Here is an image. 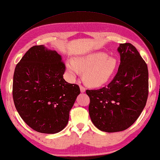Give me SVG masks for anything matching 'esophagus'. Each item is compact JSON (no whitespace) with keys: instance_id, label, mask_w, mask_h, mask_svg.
Instances as JSON below:
<instances>
[{"instance_id":"obj_1","label":"esophagus","mask_w":160,"mask_h":160,"mask_svg":"<svg viewBox=\"0 0 160 160\" xmlns=\"http://www.w3.org/2000/svg\"><path fill=\"white\" fill-rule=\"evenodd\" d=\"M80 90H81V92H82V93H84L85 92V88L83 87V86H82V85H80Z\"/></svg>"}]
</instances>
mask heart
<instances>
[{
    "label": "heart",
    "instance_id": "1",
    "mask_svg": "<svg viewBox=\"0 0 160 160\" xmlns=\"http://www.w3.org/2000/svg\"><path fill=\"white\" fill-rule=\"evenodd\" d=\"M119 62L115 57L108 56L102 52H93L75 58L66 63L67 72L75 79L83 71V79L89 86L100 87L107 83L118 68Z\"/></svg>",
    "mask_w": 160,
    "mask_h": 160
}]
</instances>
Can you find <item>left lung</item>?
<instances>
[{
  "mask_svg": "<svg viewBox=\"0 0 160 160\" xmlns=\"http://www.w3.org/2000/svg\"><path fill=\"white\" fill-rule=\"evenodd\" d=\"M118 71L102 88L86 90L90 99L89 113L98 130L116 132L133 124L145 108L149 93L147 65L134 45L120 44Z\"/></svg>",
  "mask_w": 160,
  "mask_h": 160,
  "instance_id": "obj_1",
  "label": "left lung"
}]
</instances>
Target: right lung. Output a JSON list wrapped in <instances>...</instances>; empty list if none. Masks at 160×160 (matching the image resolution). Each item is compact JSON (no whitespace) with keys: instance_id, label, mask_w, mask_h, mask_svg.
Returning a JSON list of instances; mask_svg holds the SVG:
<instances>
[{"instance_id":"right-lung-1","label":"right lung","mask_w":160,"mask_h":160,"mask_svg":"<svg viewBox=\"0 0 160 160\" xmlns=\"http://www.w3.org/2000/svg\"><path fill=\"white\" fill-rule=\"evenodd\" d=\"M62 56L45 45L31 48L16 65L13 98L24 122L44 134H56L67 126L79 87L63 78Z\"/></svg>"}]
</instances>
